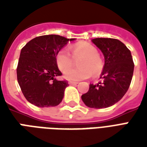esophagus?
Returning <instances> with one entry per match:
<instances>
[{
  "mask_svg": "<svg viewBox=\"0 0 147 147\" xmlns=\"http://www.w3.org/2000/svg\"><path fill=\"white\" fill-rule=\"evenodd\" d=\"M68 84L69 85H76V84H78V83L77 82H73V81H69Z\"/></svg>",
  "mask_w": 147,
  "mask_h": 147,
  "instance_id": "esophagus-1",
  "label": "esophagus"
}]
</instances>
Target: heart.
I'll return each mask as SVG.
<instances>
[{"label":"heart","mask_w":147,"mask_h":147,"mask_svg":"<svg viewBox=\"0 0 147 147\" xmlns=\"http://www.w3.org/2000/svg\"><path fill=\"white\" fill-rule=\"evenodd\" d=\"M70 52L71 53L66 49H62L56 55V62L59 69L62 72L66 71L64 73L65 79L78 81L89 78L91 73L95 76L101 74L103 69V61L94 45L87 42H79L71 47ZM80 56L82 57L78 64L80 67L69 69L73 65L74 59Z\"/></svg>","instance_id":"1"}]
</instances>
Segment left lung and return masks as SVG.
Instances as JSON below:
<instances>
[{"label":"left lung","instance_id":"obj_1","mask_svg":"<svg viewBox=\"0 0 147 147\" xmlns=\"http://www.w3.org/2000/svg\"><path fill=\"white\" fill-rule=\"evenodd\" d=\"M92 42L105 57L102 83L90 84L89 90L82 95L90 108L103 109L119 102L129 88L134 71V62L126 45L115 38H97Z\"/></svg>","mask_w":147,"mask_h":147}]
</instances>
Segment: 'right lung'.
<instances>
[{
    "mask_svg": "<svg viewBox=\"0 0 147 147\" xmlns=\"http://www.w3.org/2000/svg\"><path fill=\"white\" fill-rule=\"evenodd\" d=\"M73 40L56 34L42 35L22 48L16 68L17 80L30 103L38 107L57 106L61 103L68 83L55 78L62 75L56 55L68 41Z\"/></svg>",
    "mask_w": 147,
    "mask_h": 147,
    "instance_id": "right-lung-1",
    "label": "right lung"
}]
</instances>
